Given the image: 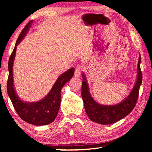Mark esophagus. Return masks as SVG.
Returning a JSON list of instances; mask_svg holds the SVG:
<instances>
[{
    "instance_id": "1",
    "label": "esophagus",
    "mask_w": 152,
    "mask_h": 152,
    "mask_svg": "<svg viewBox=\"0 0 152 152\" xmlns=\"http://www.w3.org/2000/svg\"><path fill=\"white\" fill-rule=\"evenodd\" d=\"M84 70V68L83 66L81 65V64H78L75 68L74 76H75V77H78H78H80V76L82 72H83Z\"/></svg>"
}]
</instances>
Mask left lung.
Returning <instances> with one entry per match:
<instances>
[{"label":"left lung","mask_w":152,"mask_h":152,"mask_svg":"<svg viewBox=\"0 0 152 152\" xmlns=\"http://www.w3.org/2000/svg\"><path fill=\"white\" fill-rule=\"evenodd\" d=\"M140 62L141 57L139 58L138 61L137 81L131 93L124 101L112 106L101 105L92 99L90 94L85 76L84 74L82 75L84 80L82 84V97L86 114L92 121L102 125L112 124L124 118L132 111L137 103L140 85L142 82Z\"/></svg>","instance_id":"1"}]
</instances>
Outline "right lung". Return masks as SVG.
<instances>
[{
    "mask_svg": "<svg viewBox=\"0 0 152 152\" xmlns=\"http://www.w3.org/2000/svg\"><path fill=\"white\" fill-rule=\"evenodd\" d=\"M31 23L32 20L28 23L20 33L14 50L9 58L8 64L9 78L7 80V88L14 109L20 119L34 125H44L52 123L57 117L60 107L61 89L74 76V68L70 69L59 76L49 94L40 101L24 102L17 97L13 86L12 64L16 53L17 45L26 35Z\"/></svg>",
    "mask_w": 152,
    "mask_h": 152,
    "instance_id": "add662e5",
    "label": "right lung"
}]
</instances>
